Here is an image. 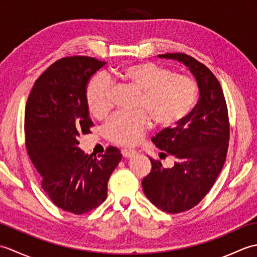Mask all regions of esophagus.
I'll list each match as a JSON object with an SVG mask.
<instances>
[{"label": "esophagus", "mask_w": 257, "mask_h": 257, "mask_svg": "<svg viewBox=\"0 0 257 257\" xmlns=\"http://www.w3.org/2000/svg\"><path fill=\"white\" fill-rule=\"evenodd\" d=\"M121 154H122V157L125 158V159H129V158H133L136 154H137V152H136L135 150H130V149H122Z\"/></svg>", "instance_id": "obj_1"}]
</instances>
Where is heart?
I'll return each mask as SVG.
<instances>
[{
	"mask_svg": "<svg viewBox=\"0 0 257 257\" xmlns=\"http://www.w3.org/2000/svg\"><path fill=\"white\" fill-rule=\"evenodd\" d=\"M117 77L139 94L137 110L147 113H117L109 119L105 135L117 145L137 144L150 128L149 117L160 128L174 127L192 110L198 98V87L192 79L155 63L130 65L117 72ZM85 98L92 116H106L112 107L110 80L100 75L92 77L86 86Z\"/></svg>",
	"mask_w": 257,
	"mask_h": 257,
	"instance_id": "1",
	"label": "heart"
}]
</instances>
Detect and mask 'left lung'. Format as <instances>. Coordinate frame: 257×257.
<instances>
[{
	"mask_svg": "<svg viewBox=\"0 0 257 257\" xmlns=\"http://www.w3.org/2000/svg\"><path fill=\"white\" fill-rule=\"evenodd\" d=\"M160 58L182 63L193 75L200 99L177 127L165 129L152 143L176 161L165 168L149 158L151 172L143 180V189L151 203L168 213L192 209L213 187L225 162L230 125L224 95L211 70L185 54H162Z\"/></svg>",
	"mask_w": 257,
	"mask_h": 257,
	"instance_id": "obj_1",
	"label": "left lung"
}]
</instances>
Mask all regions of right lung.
<instances>
[{
  "instance_id": "1",
  "label": "right lung",
  "mask_w": 257,
  "mask_h": 257,
  "mask_svg": "<svg viewBox=\"0 0 257 257\" xmlns=\"http://www.w3.org/2000/svg\"><path fill=\"white\" fill-rule=\"evenodd\" d=\"M106 64L87 56L59 59L35 81L26 103L27 154L53 203L74 214L89 212L106 200L108 180L122 157L109 147L96 159L78 146L80 135L94 125L86 86Z\"/></svg>"
}]
</instances>
